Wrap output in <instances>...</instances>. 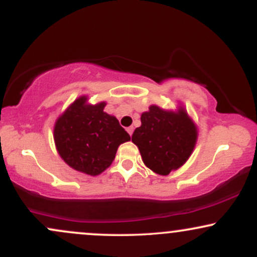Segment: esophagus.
<instances>
[{"instance_id":"34e87169","label":"esophagus","mask_w":257,"mask_h":257,"mask_svg":"<svg viewBox=\"0 0 257 257\" xmlns=\"http://www.w3.org/2000/svg\"><path fill=\"white\" fill-rule=\"evenodd\" d=\"M126 132H128V134L132 137L133 132H134V128H133V126H129V128H126Z\"/></svg>"}]
</instances>
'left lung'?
<instances>
[{
    "instance_id": "left-lung-1",
    "label": "left lung",
    "mask_w": 257,
    "mask_h": 257,
    "mask_svg": "<svg viewBox=\"0 0 257 257\" xmlns=\"http://www.w3.org/2000/svg\"><path fill=\"white\" fill-rule=\"evenodd\" d=\"M132 141L139 147L147 168L168 175L190 158L197 128L184 108L174 112L152 105L141 114V125L133 133Z\"/></svg>"
}]
</instances>
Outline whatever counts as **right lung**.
Masks as SVG:
<instances>
[{"mask_svg": "<svg viewBox=\"0 0 257 257\" xmlns=\"http://www.w3.org/2000/svg\"><path fill=\"white\" fill-rule=\"evenodd\" d=\"M105 105H89L87 96H81L54 125V141L60 157L75 170L91 176L107 169L118 146L131 140L118 119L104 112Z\"/></svg>", "mask_w": 257, "mask_h": 257, "instance_id": "obj_1", "label": "right lung"}]
</instances>
